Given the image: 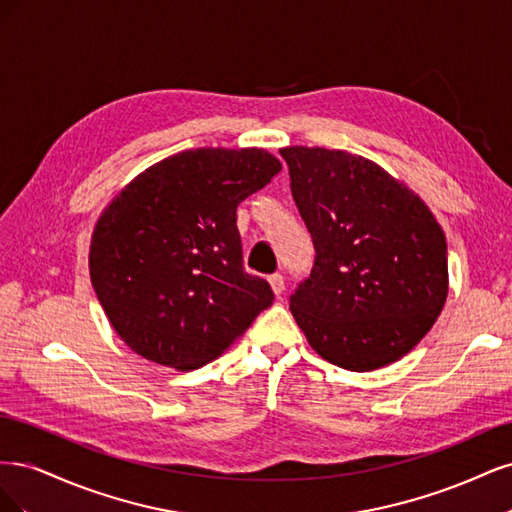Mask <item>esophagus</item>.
<instances>
[{"instance_id": "obj_1", "label": "esophagus", "mask_w": 512, "mask_h": 512, "mask_svg": "<svg viewBox=\"0 0 512 512\" xmlns=\"http://www.w3.org/2000/svg\"><path fill=\"white\" fill-rule=\"evenodd\" d=\"M269 284H271V290L275 292V297H280V294L284 292L286 284H284V277L280 273H273L269 275Z\"/></svg>"}]
</instances>
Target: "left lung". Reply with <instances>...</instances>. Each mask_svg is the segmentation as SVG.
Instances as JSON below:
<instances>
[{"instance_id":"obj_1","label":"left lung","mask_w":512,"mask_h":512,"mask_svg":"<svg viewBox=\"0 0 512 512\" xmlns=\"http://www.w3.org/2000/svg\"><path fill=\"white\" fill-rule=\"evenodd\" d=\"M290 190L316 247L290 312L324 361L374 371L429 333L448 294L444 230L421 196L342 149L284 147Z\"/></svg>"}]
</instances>
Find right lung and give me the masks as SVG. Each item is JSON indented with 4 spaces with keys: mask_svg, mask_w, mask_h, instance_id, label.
<instances>
[{
    "mask_svg": "<svg viewBox=\"0 0 512 512\" xmlns=\"http://www.w3.org/2000/svg\"><path fill=\"white\" fill-rule=\"evenodd\" d=\"M280 170L258 147L188 149L143 170L108 203L91 235L89 275L130 350L198 369L273 303L271 286L243 269L237 207Z\"/></svg>",
    "mask_w": 512,
    "mask_h": 512,
    "instance_id": "obj_1",
    "label": "right lung"
}]
</instances>
